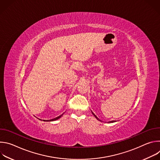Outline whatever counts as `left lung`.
<instances>
[{"label":"left lung","instance_id":"1","mask_svg":"<svg viewBox=\"0 0 160 160\" xmlns=\"http://www.w3.org/2000/svg\"><path fill=\"white\" fill-rule=\"evenodd\" d=\"M92 112V115H93L95 117V118H96V119H97V120H98L99 121H101V120H99V118H98L96 117V115H94V113L93 112ZM101 122H102V121H101ZM116 122V121L113 120V121H110V122H109L108 123H114V122Z\"/></svg>","mask_w":160,"mask_h":160}]
</instances>
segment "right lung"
<instances>
[{
	"label": "right lung",
	"instance_id": "right-lung-1",
	"mask_svg": "<svg viewBox=\"0 0 160 160\" xmlns=\"http://www.w3.org/2000/svg\"><path fill=\"white\" fill-rule=\"evenodd\" d=\"M62 115H63V114H62V115H61L60 116H59V117H56V118H55L51 119V120H43V122H52V121H55V120H58L59 118H60L62 116ZM39 120H40V119H39Z\"/></svg>",
	"mask_w": 160,
	"mask_h": 160
}]
</instances>
